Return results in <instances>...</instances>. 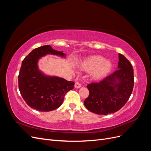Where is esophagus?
<instances>
[{
    "label": "esophagus",
    "instance_id": "obj_1",
    "mask_svg": "<svg viewBox=\"0 0 151 151\" xmlns=\"http://www.w3.org/2000/svg\"><path fill=\"white\" fill-rule=\"evenodd\" d=\"M74 87H75L76 88H77V89H78V88H80L81 87V84L80 83H77H77H75Z\"/></svg>",
    "mask_w": 151,
    "mask_h": 151
}]
</instances>
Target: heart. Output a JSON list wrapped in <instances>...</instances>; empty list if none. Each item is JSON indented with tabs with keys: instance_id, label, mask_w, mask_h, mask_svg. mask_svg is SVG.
Here are the masks:
<instances>
[{
	"instance_id": "obj_1",
	"label": "heart",
	"mask_w": 151,
	"mask_h": 151,
	"mask_svg": "<svg viewBox=\"0 0 151 151\" xmlns=\"http://www.w3.org/2000/svg\"><path fill=\"white\" fill-rule=\"evenodd\" d=\"M112 63L101 55H93L86 58L80 64V68L87 72H91L94 80H100L111 72Z\"/></svg>"
}]
</instances>
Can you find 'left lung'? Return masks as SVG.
<instances>
[{
  "instance_id": "1",
  "label": "left lung",
  "mask_w": 151,
  "mask_h": 151,
  "mask_svg": "<svg viewBox=\"0 0 151 151\" xmlns=\"http://www.w3.org/2000/svg\"><path fill=\"white\" fill-rule=\"evenodd\" d=\"M118 69L99 83L87 86L89 96L84 105L90 111L98 115L116 112L126 104L134 84V69L122 54H118Z\"/></svg>"
}]
</instances>
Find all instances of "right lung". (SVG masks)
<instances>
[{"instance_id": "1", "label": "right lung", "mask_w": 151, "mask_h": 151, "mask_svg": "<svg viewBox=\"0 0 151 151\" xmlns=\"http://www.w3.org/2000/svg\"><path fill=\"white\" fill-rule=\"evenodd\" d=\"M47 54L64 57L63 52L50 45L34 49L22 62L18 76L19 89L27 104L40 111L54 110L61 106L65 94L74 88V83L56 76H47L39 70L40 58Z\"/></svg>"}]
</instances>
